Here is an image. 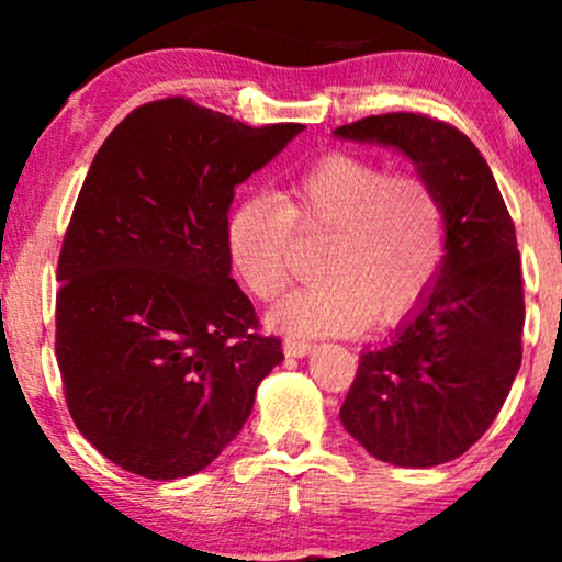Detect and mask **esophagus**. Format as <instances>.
Masks as SVG:
<instances>
[{
  "instance_id": "34e87169",
  "label": "esophagus",
  "mask_w": 562,
  "mask_h": 562,
  "mask_svg": "<svg viewBox=\"0 0 562 562\" xmlns=\"http://www.w3.org/2000/svg\"><path fill=\"white\" fill-rule=\"evenodd\" d=\"M282 348H285V357H293V359H303L306 353H312V344L308 340H299V338H288L285 344H282Z\"/></svg>"
}]
</instances>
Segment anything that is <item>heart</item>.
<instances>
[{
	"label": "heart",
	"mask_w": 562,
	"mask_h": 562,
	"mask_svg": "<svg viewBox=\"0 0 562 562\" xmlns=\"http://www.w3.org/2000/svg\"><path fill=\"white\" fill-rule=\"evenodd\" d=\"M293 222L327 229L322 280L295 290L272 325L295 335H344L367 322L391 325L434 285L447 250V222L436 190L378 160L333 153L301 171L285 195H248L224 229L232 269L261 301L288 285Z\"/></svg>",
	"instance_id": "b5f03b06"
}]
</instances>
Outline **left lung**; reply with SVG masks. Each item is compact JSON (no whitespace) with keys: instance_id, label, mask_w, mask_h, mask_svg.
I'll use <instances>...</instances> for the list:
<instances>
[{"instance_id":"obj_1","label":"left lung","mask_w":562,"mask_h":562,"mask_svg":"<svg viewBox=\"0 0 562 562\" xmlns=\"http://www.w3.org/2000/svg\"><path fill=\"white\" fill-rule=\"evenodd\" d=\"M335 137L380 145L436 190L447 250L389 340L364 348L340 423L375 460L434 468L486 434L520 370L524 280L513 218L479 147L428 115L385 113Z\"/></svg>"}]
</instances>
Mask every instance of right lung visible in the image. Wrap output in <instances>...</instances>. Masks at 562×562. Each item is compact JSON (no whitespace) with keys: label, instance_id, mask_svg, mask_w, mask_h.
<instances>
[{"label":"right lung","instance_id":"right-lung-1","mask_svg":"<svg viewBox=\"0 0 562 562\" xmlns=\"http://www.w3.org/2000/svg\"><path fill=\"white\" fill-rule=\"evenodd\" d=\"M303 128L171 97L97 150L57 263L55 353L76 428L128 473L209 468L282 362L280 340L254 333L224 229L235 187Z\"/></svg>","mask_w":562,"mask_h":562}]
</instances>
